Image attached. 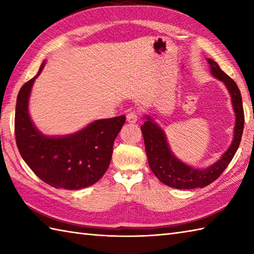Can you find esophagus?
I'll return each mask as SVG.
<instances>
[{
    "label": "esophagus",
    "mask_w": 254,
    "mask_h": 254,
    "mask_svg": "<svg viewBox=\"0 0 254 254\" xmlns=\"http://www.w3.org/2000/svg\"><path fill=\"white\" fill-rule=\"evenodd\" d=\"M137 119H138V116H137V113L135 111H130L127 113V121L128 123H135L137 121Z\"/></svg>",
    "instance_id": "esophagus-1"
}]
</instances>
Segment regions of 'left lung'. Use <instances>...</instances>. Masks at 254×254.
Instances as JSON below:
<instances>
[{
	"label": "left lung",
	"instance_id": "1",
	"mask_svg": "<svg viewBox=\"0 0 254 254\" xmlns=\"http://www.w3.org/2000/svg\"><path fill=\"white\" fill-rule=\"evenodd\" d=\"M207 62L209 64L210 74L215 78L223 82L229 91L236 116L233 141H231L228 149L220 156L216 163L203 169L194 168L176 157L167 142L165 131L158 126L157 122H155L152 117L145 115V122L141 127V130L144 137L148 165L159 181L170 188L185 190V189L204 188L210 185L227 168L241 141L245 115L240 90L234 79H231L227 74L223 72L216 62L212 59H207Z\"/></svg>",
	"mask_w": 254,
	"mask_h": 254
}]
</instances>
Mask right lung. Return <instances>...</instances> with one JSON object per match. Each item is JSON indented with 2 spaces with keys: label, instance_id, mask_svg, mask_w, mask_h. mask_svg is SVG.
I'll return each mask as SVG.
<instances>
[{
  "label": "right lung",
  "instance_id": "add662e5",
  "mask_svg": "<svg viewBox=\"0 0 254 254\" xmlns=\"http://www.w3.org/2000/svg\"><path fill=\"white\" fill-rule=\"evenodd\" d=\"M23 85L15 111L16 144L29 168L53 188L79 190L93 186L110 165L113 143L126 117L100 119L73 134L49 136L32 122L28 104L32 85L45 67Z\"/></svg>",
  "mask_w": 254,
  "mask_h": 254
}]
</instances>
